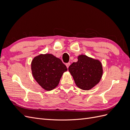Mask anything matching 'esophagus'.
<instances>
[{"label":"esophagus","instance_id":"1","mask_svg":"<svg viewBox=\"0 0 130 130\" xmlns=\"http://www.w3.org/2000/svg\"><path fill=\"white\" fill-rule=\"evenodd\" d=\"M66 67H67V68H68V67H69V66H70V63H66Z\"/></svg>","mask_w":130,"mask_h":130}]
</instances>
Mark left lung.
<instances>
[{
  "instance_id": "left-lung-1",
  "label": "left lung",
  "mask_w": 130,
  "mask_h": 130,
  "mask_svg": "<svg viewBox=\"0 0 130 130\" xmlns=\"http://www.w3.org/2000/svg\"><path fill=\"white\" fill-rule=\"evenodd\" d=\"M68 70L76 85L85 90L91 89L99 84L103 74L101 62L84 54L77 56V61L73 62Z\"/></svg>"
}]
</instances>
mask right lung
I'll return each instance as SVG.
<instances>
[{
    "label": "right lung",
    "mask_w": 130,
    "mask_h": 130,
    "mask_svg": "<svg viewBox=\"0 0 130 130\" xmlns=\"http://www.w3.org/2000/svg\"><path fill=\"white\" fill-rule=\"evenodd\" d=\"M32 75L38 84L45 90H52L58 85L66 66L60 58L51 54H41L31 63Z\"/></svg>",
    "instance_id": "obj_1"
}]
</instances>
